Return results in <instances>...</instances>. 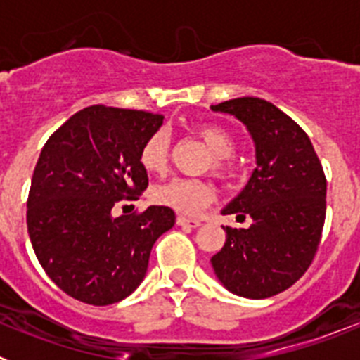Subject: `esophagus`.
Returning <instances> with one entry per match:
<instances>
[{
	"instance_id": "obj_1",
	"label": "esophagus",
	"mask_w": 360,
	"mask_h": 360,
	"mask_svg": "<svg viewBox=\"0 0 360 360\" xmlns=\"http://www.w3.org/2000/svg\"><path fill=\"white\" fill-rule=\"evenodd\" d=\"M176 224L180 225V227L196 229V227H200V219L187 218V216H178V218H176Z\"/></svg>"
}]
</instances>
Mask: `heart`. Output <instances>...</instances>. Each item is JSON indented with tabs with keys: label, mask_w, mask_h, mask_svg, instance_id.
Wrapping results in <instances>:
<instances>
[{
	"label": "heart",
	"mask_w": 360,
	"mask_h": 360,
	"mask_svg": "<svg viewBox=\"0 0 360 360\" xmlns=\"http://www.w3.org/2000/svg\"><path fill=\"white\" fill-rule=\"evenodd\" d=\"M200 139L212 155V169L218 174L229 173V160L234 149L236 141L229 131L219 126L203 124L198 129ZM169 155V133L165 129H157L146 139L141 148L139 162L142 169L148 173H162L167 164ZM214 193L212 187L203 180L193 178H171L167 182L158 184L151 189V200L162 207L173 209L180 214H196L212 200Z\"/></svg>",
	"instance_id": "b5f03b06"
}]
</instances>
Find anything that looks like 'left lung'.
<instances>
[{
    "mask_svg": "<svg viewBox=\"0 0 360 360\" xmlns=\"http://www.w3.org/2000/svg\"><path fill=\"white\" fill-rule=\"evenodd\" d=\"M243 124L256 167L221 214L250 216L249 229L225 227L211 257L218 281L232 294L265 299L292 287L316 256L326 214V178L307 133L272 103L231 98L211 106Z\"/></svg>",
    "mask_w": 360,
    "mask_h": 360,
    "instance_id": "left-lung-1",
    "label": "left lung"
}]
</instances>
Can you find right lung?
Masks as SVG:
<instances>
[{
    "label": "right lung",
    "mask_w": 360,
    "mask_h": 360,
    "mask_svg": "<svg viewBox=\"0 0 360 360\" xmlns=\"http://www.w3.org/2000/svg\"><path fill=\"white\" fill-rule=\"evenodd\" d=\"M164 115L90 106L70 117L41 149L27 203V225L41 266L82 303L128 297L148 272L153 245L174 225L173 209L142 214L111 209L148 187L139 155Z\"/></svg>",
    "instance_id": "add662e5"
}]
</instances>
